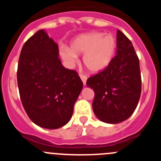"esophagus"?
I'll list each match as a JSON object with an SVG mask.
<instances>
[{
	"label": "esophagus",
	"instance_id": "obj_1",
	"mask_svg": "<svg viewBox=\"0 0 161 161\" xmlns=\"http://www.w3.org/2000/svg\"><path fill=\"white\" fill-rule=\"evenodd\" d=\"M79 76H80V79L82 80V81H83L84 85H86V80H87V77H86V76L82 73H80Z\"/></svg>",
	"mask_w": 161,
	"mask_h": 161
}]
</instances>
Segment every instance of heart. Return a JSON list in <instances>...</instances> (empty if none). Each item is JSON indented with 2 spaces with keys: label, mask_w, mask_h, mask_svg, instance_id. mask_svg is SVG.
Returning a JSON list of instances; mask_svg holds the SVG:
<instances>
[{
  "label": "heart",
  "mask_w": 161,
  "mask_h": 161,
  "mask_svg": "<svg viewBox=\"0 0 161 161\" xmlns=\"http://www.w3.org/2000/svg\"><path fill=\"white\" fill-rule=\"evenodd\" d=\"M116 50V39L112 35L94 32L80 35L71 43V49L63 47L60 55L65 63L72 66L77 60L76 54H84L83 63L88 70L97 73L108 67Z\"/></svg>",
  "instance_id": "obj_1"
}]
</instances>
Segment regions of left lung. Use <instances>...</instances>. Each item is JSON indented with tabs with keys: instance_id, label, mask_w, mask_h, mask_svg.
Masks as SVG:
<instances>
[{
	"instance_id": "1",
	"label": "left lung",
	"mask_w": 161,
	"mask_h": 161,
	"mask_svg": "<svg viewBox=\"0 0 161 161\" xmlns=\"http://www.w3.org/2000/svg\"><path fill=\"white\" fill-rule=\"evenodd\" d=\"M139 60L131 42L118 30L117 51L110 64L91 76L86 85L94 91L93 109L104 123H119L135 111L141 94Z\"/></svg>"
}]
</instances>
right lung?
Listing matches in <instances>:
<instances>
[{
  "mask_svg": "<svg viewBox=\"0 0 161 161\" xmlns=\"http://www.w3.org/2000/svg\"><path fill=\"white\" fill-rule=\"evenodd\" d=\"M17 79L22 106L32 122L46 129L69 122L83 82L77 72L62 65L57 43L43 30L24 43Z\"/></svg>",
  "mask_w": 161,
  "mask_h": 161,
  "instance_id": "1",
  "label": "right lung"
}]
</instances>
